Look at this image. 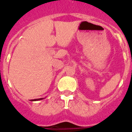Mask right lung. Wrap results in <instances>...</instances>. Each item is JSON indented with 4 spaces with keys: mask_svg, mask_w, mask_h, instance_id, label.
<instances>
[{
    "mask_svg": "<svg viewBox=\"0 0 132 132\" xmlns=\"http://www.w3.org/2000/svg\"><path fill=\"white\" fill-rule=\"evenodd\" d=\"M42 99H44V98H38V99H34V100H32V101H39V100H42Z\"/></svg>",
    "mask_w": 132,
    "mask_h": 132,
    "instance_id": "right-lung-1",
    "label": "right lung"
}]
</instances>
